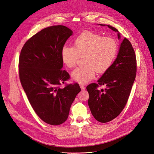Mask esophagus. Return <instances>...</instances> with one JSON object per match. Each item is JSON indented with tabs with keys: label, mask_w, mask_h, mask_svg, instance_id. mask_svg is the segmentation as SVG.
I'll list each match as a JSON object with an SVG mask.
<instances>
[{
	"label": "esophagus",
	"mask_w": 154,
	"mask_h": 154,
	"mask_svg": "<svg viewBox=\"0 0 154 154\" xmlns=\"http://www.w3.org/2000/svg\"><path fill=\"white\" fill-rule=\"evenodd\" d=\"M80 87H81V88L82 90H85V89H86V88H85L84 85H82V84H81V85H80Z\"/></svg>",
	"instance_id": "esophagus-1"
}]
</instances>
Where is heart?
Returning <instances> with one entry per match:
<instances>
[{"mask_svg":"<svg viewBox=\"0 0 154 154\" xmlns=\"http://www.w3.org/2000/svg\"><path fill=\"white\" fill-rule=\"evenodd\" d=\"M118 43L111 37L86 31L73 41V47L64 45L61 49L62 61L68 68L75 66L79 57L84 65L72 73L74 81L86 84L93 80L95 72L103 73L112 65L118 52Z\"/></svg>","mask_w":154,"mask_h":154,"instance_id":"1","label":"heart"}]
</instances>
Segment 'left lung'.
I'll return each instance as SVG.
<instances>
[{"label": "left lung", "mask_w": 154, "mask_h": 154, "mask_svg": "<svg viewBox=\"0 0 154 154\" xmlns=\"http://www.w3.org/2000/svg\"><path fill=\"white\" fill-rule=\"evenodd\" d=\"M105 26L106 25H100ZM118 32L116 28L106 25ZM136 54L131 44L124 38L119 53L111 67L98 81L90 84L86 89L89 93L88 105L96 121L105 123L117 117L126 106L136 75ZM105 85V90H98L100 85Z\"/></svg>", "instance_id": "1"}]
</instances>
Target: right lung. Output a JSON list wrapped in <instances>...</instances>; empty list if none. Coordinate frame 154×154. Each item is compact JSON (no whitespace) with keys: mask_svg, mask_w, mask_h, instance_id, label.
<instances>
[{"mask_svg":"<svg viewBox=\"0 0 154 154\" xmlns=\"http://www.w3.org/2000/svg\"><path fill=\"white\" fill-rule=\"evenodd\" d=\"M73 33L65 26L44 28L24 44L19 58V77L27 98L40 119L57 126L66 121L70 106L81 89L62 70L61 49Z\"/></svg>","mask_w":154,"mask_h":154,"instance_id":"1","label":"right lung"}]
</instances>
